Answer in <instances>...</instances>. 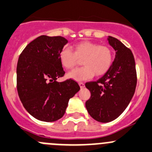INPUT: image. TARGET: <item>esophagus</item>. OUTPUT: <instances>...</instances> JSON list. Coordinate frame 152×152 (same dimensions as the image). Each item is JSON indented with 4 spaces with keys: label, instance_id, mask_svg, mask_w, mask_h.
Returning <instances> with one entry per match:
<instances>
[{
    "label": "esophagus",
    "instance_id": "1",
    "mask_svg": "<svg viewBox=\"0 0 152 152\" xmlns=\"http://www.w3.org/2000/svg\"><path fill=\"white\" fill-rule=\"evenodd\" d=\"M78 84H79V86H80V88H83L85 86V84L83 83H82V82H80V83H79Z\"/></svg>",
    "mask_w": 152,
    "mask_h": 152
}]
</instances>
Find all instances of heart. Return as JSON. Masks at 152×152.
Instances as JSON below:
<instances>
[{
  "label": "heart",
  "mask_w": 152,
  "mask_h": 152,
  "mask_svg": "<svg viewBox=\"0 0 152 152\" xmlns=\"http://www.w3.org/2000/svg\"><path fill=\"white\" fill-rule=\"evenodd\" d=\"M72 50L65 48L60 50L59 60L66 69H74L82 60L83 67L68 74L69 78L77 81L89 80L95 75L102 77L107 73L113 63V52L107 45L83 41L73 45Z\"/></svg>",
  "instance_id": "obj_1"
}]
</instances>
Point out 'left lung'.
Segmentation results:
<instances>
[{
    "instance_id": "obj_1",
    "label": "left lung",
    "mask_w": 152,
    "mask_h": 152,
    "mask_svg": "<svg viewBox=\"0 0 152 152\" xmlns=\"http://www.w3.org/2000/svg\"><path fill=\"white\" fill-rule=\"evenodd\" d=\"M107 39L115 50L110 69L97 81L85 84L91 92L86 102V110L100 122H111L124 112L135 92L137 81L132 51L114 37Z\"/></svg>"
}]
</instances>
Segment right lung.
I'll return each mask as SVG.
<instances>
[{
    "label": "right lung",
    "mask_w": 152,
    "mask_h": 152,
    "mask_svg": "<svg viewBox=\"0 0 152 152\" xmlns=\"http://www.w3.org/2000/svg\"><path fill=\"white\" fill-rule=\"evenodd\" d=\"M68 40L40 36L29 43L17 64V90L24 107L37 119L54 122L63 116L71 98L80 90L72 79L57 82L65 71L59 53Z\"/></svg>",
    "instance_id": "add662e5"
}]
</instances>
